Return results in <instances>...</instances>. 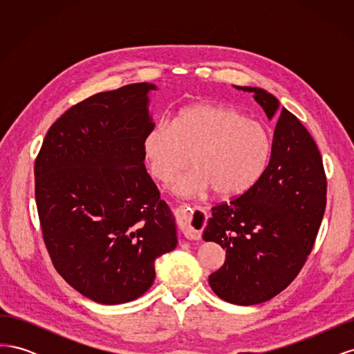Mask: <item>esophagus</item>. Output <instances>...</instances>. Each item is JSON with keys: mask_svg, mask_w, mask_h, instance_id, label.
Returning <instances> with one entry per match:
<instances>
[{"mask_svg": "<svg viewBox=\"0 0 354 354\" xmlns=\"http://www.w3.org/2000/svg\"><path fill=\"white\" fill-rule=\"evenodd\" d=\"M180 229L183 236L189 241H199L203 227L207 224V216L202 212H195V208L186 205L180 207Z\"/></svg>", "mask_w": 354, "mask_h": 354, "instance_id": "esophagus-1", "label": "esophagus"}]
</instances>
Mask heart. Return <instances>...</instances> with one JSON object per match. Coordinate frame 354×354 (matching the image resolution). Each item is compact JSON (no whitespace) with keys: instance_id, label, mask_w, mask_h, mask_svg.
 Returning a JSON list of instances; mask_svg holds the SVG:
<instances>
[{"instance_id":"1","label":"heart","mask_w":354,"mask_h":354,"mask_svg":"<svg viewBox=\"0 0 354 354\" xmlns=\"http://www.w3.org/2000/svg\"><path fill=\"white\" fill-rule=\"evenodd\" d=\"M272 153L267 128L236 109L196 103L181 109L173 122H158L142 143L143 160L158 181L176 177L171 189L178 196L230 199L245 194L261 177Z\"/></svg>"}]
</instances>
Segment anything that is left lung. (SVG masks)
<instances>
[{"label":"left lung","instance_id":"obj_1","mask_svg":"<svg viewBox=\"0 0 354 354\" xmlns=\"http://www.w3.org/2000/svg\"><path fill=\"white\" fill-rule=\"evenodd\" d=\"M277 120L270 160L257 183L230 202L212 207L203 241L226 250L209 274L212 291L238 306L269 301L291 283L312 252L326 207L322 156L307 128L279 100L257 87H236Z\"/></svg>","mask_w":354,"mask_h":354}]
</instances>
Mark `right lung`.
<instances>
[{"label": "right lung", "instance_id": "obj_1", "mask_svg": "<svg viewBox=\"0 0 354 354\" xmlns=\"http://www.w3.org/2000/svg\"><path fill=\"white\" fill-rule=\"evenodd\" d=\"M153 84H130L72 106L35 159L42 239L55 269L100 304L142 297L155 260L177 245L174 217L142 155Z\"/></svg>", "mask_w": 354, "mask_h": 354}]
</instances>
